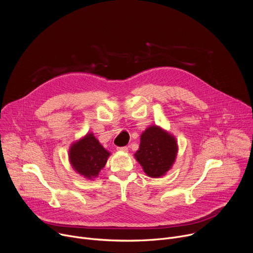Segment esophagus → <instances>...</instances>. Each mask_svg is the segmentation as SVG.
Returning <instances> with one entry per match:
<instances>
[{
	"mask_svg": "<svg viewBox=\"0 0 253 253\" xmlns=\"http://www.w3.org/2000/svg\"><path fill=\"white\" fill-rule=\"evenodd\" d=\"M118 151H121V152H128V147L127 146H125V147H119L118 149H117Z\"/></svg>",
	"mask_w": 253,
	"mask_h": 253,
	"instance_id": "obj_1",
	"label": "esophagus"
}]
</instances>
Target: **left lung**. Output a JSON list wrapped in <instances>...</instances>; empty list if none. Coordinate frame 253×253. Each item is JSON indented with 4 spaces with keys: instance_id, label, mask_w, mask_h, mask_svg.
I'll use <instances>...</instances> for the list:
<instances>
[{
    "instance_id": "left-lung-1",
    "label": "left lung",
    "mask_w": 253,
    "mask_h": 253,
    "mask_svg": "<svg viewBox=\"0 0 253 253\" xmlns=\"http://www.w3.org/2000/svg\"><path fill=\"white\" fill-rule=\"evenodd\" d=\"M177 153L175 136L160 126L151 125L142 132L134 157L147 176L160 178L172 168Z\"/></svg>"
}]
</instances>
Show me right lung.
I'll list each match as a JSON object with an SVG mask.
<instances>
[{
  "label": "right lung",
  "mask_w": 253,
  "mask_h": 253,
  "mask_svg": "<svg viewBox=\"0 0 253 253\" xmlns=\"http://www.w3.org/2000/svg\"><path fill=\"white\" fill-rule=\"evenodd\" d=\"M68 155L70 164L76 173L93 180L105 167L111 153L101 145L94 133L90 132L71 144Z\"/></svg>",
  "instance_id": "add662e5"
}]
</instances>
